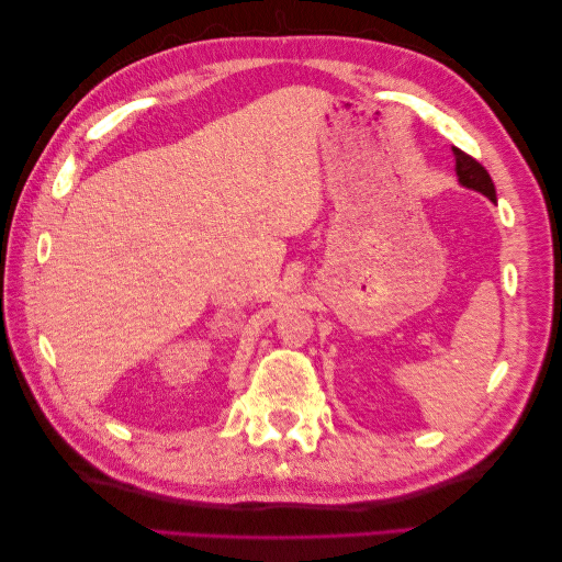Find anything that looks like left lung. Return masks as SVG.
Returning <instances> with one entry per match:
<instances>
[{
    "mask_svg": "<svg viewBox=\"0 0 562 562\" xmlns=\"http://www.w3.org/2000/svg\"><path fill=\"white\" fill-rule=\"evenodd\" d=\"M453 159H457V176H459V183L463 188L479 190V193H483L487 200H493V202L497 200L493 178L479 161L469 157V154L461 151V149H453Z\"/></svg>",
    "mask_w": 562,
    "mask_h": 562,
    "instance_id": "8db88e82",
    "label": "left lung"
}]
</instances>
